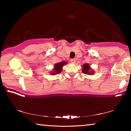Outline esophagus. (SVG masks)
Here are the masks:
<instances>
[{
	"mask_svg": "<svg viewBox=\"0 0 131 131\" xmlns=\"http://www.w3.org/2000/svg\"><path fill=\"white\" fill-rule=\"evenodd\" d=\"M70 61H71V62L73 63H74L75 62H76V60H75V59H72L70 60Z\"/></svg>",
	"mask_w": 131,
	"mask_h": 131,
	"instance_id": "1",
	"label": "esophagus"
}]
</instances>
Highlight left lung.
Returning <instances> with one entry per match:
<instances>
[{
	"label": "left lung",
	"mask_w": 131,
	"mask_h": 131,
	"mask_svg": "<svg viewBox=\"0 0 131 131\" xmlns=\"http://www.w3.org/2000/svg\"><path fill=\"white\" fill-rule=\"evenodd\" d=\"M83 72L84 73V74H94V72L91 70V69L90 65L89 64H84L83 65ZM92 73H91V72Z\"/></svg>",
	"instance_id": "obj_1"
}]
</instances>
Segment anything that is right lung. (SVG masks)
<instances>
[{
  "mask_svg": "<svg viewBox=\"0 0 131 131\" xmlns=\"http://www.w3.org/2000/svg\"><path fill=\"white\" fill-rule=\"evenodd\" d=\"M67 62H61L55 64L54 66V72H52V74H55L57 73H60L62 70V67L63 66L66 65Z\"/></svg>",
  "mask_w": 131,
  "mask_h": 131,
  "instance_id": "1",
  "label": "right lung"
}]
</instances>
